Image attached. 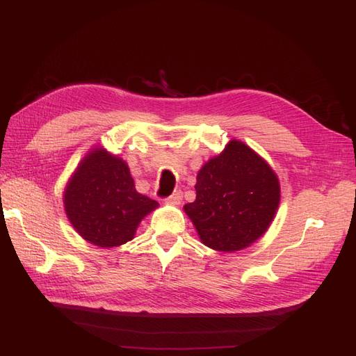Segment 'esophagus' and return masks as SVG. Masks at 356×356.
<instances>
[{
    "label": "esophagus",
    "mask_w": 356,
    "mask_h": 356,
    "mask_svg": "<svg viewBox=\"0 0 356 356\" xmlns=\"http://www.w3.org/2000/svg\"><path fill=\"white\" fill-rule=\"evenodd\" d=\"M166 202L169 204H179L182 202V193L178 190V191H174L172 195L166 199Z\"/></svg>",
    "instance_id": "obj_1"
}]
</instances>
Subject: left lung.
Returning a JSON list of instances; mask_svg holds the SVG:
<instances>
[{
  "instance_id": "8db88e82",
  "label": "left lung",
  "mask_w": 356,
  "mask_h": 356,
  "mask_svg": "<svg viewBox=\"0 0 356 356\" xmlns=\"http://www.w3.org/2000/svg\"><path fill=\"white\" fill-rule=\"evenodd\" d=\"M196 200L184 207L200 241L215 251L233 252L250 246L268 229L281 200L273 169L242 141L202 166Z\"/></svg>"
}]
</instances>
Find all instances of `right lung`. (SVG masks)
<instances>
[{
	"label": "right lung",
	"mask_w": 356,
	"mask_h": 356,
	"mask_svg": "<svg viewBox=\"0 0 356 356\" xmlns=\"http://www.w3.org/2000/svg\"><path fill=\"white\" fill-rule=\"evenodd\" d=\"M63 207L84 241L113 248L132 241L139 222L159 203L136 191L123 159L92 148L68 181Z\"/></svg>",
	"instance_id": "obj_1"
}]
</instances>
